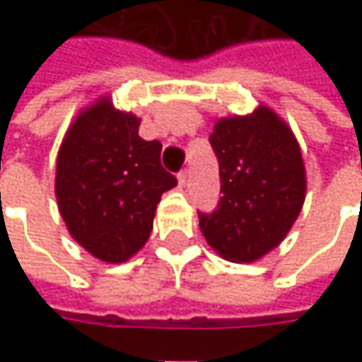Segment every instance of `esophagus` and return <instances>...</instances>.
Returning a JSON list of instances; mask_svg holds the SVG:
<instances>
[{
  "label": "esophagus",
  "mask_w": 362,
  "mask_h": 362,
  "mask_svg": "<svg viewBox=\"0 0 362 362\" xmlns=\"http://www.w3.org/2000/svg\"><path fill=\"white\" fill-rule=\"evenodd\" d=\"M189 180V173L188 170H182L180 174H178V184H180V188H184L186 184H188Z\"/></svg>",
  "instance_id": "34e87169"
}]
</instances>
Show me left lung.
I'll return each mask as SVG.
<instances>
[{
    "label": "left lung",
    "mask_w": 362,
    "mask_h": 362,
    "mask_svg": "<svg viewBox=\"0 0 362 362\" xmlns=\"http://www.w3.org/2000/svg\"><path fill=\"white\" fill-rule=\"evenodd\" d=\"M209 141L223 196L215 211L199 213V228L221 258L252 264L283 243L303 209V153L287 122L264 104L217 119Z\"/></svg>",
    "instance_id": "8db88e82"
}]
</instances>
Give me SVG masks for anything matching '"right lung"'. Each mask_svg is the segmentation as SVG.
<instances>
[{
	"label": "right lung",
	"instance_id": "obj_1",
	"mask_svg": "<svg viewBox=\"0 0 362 362\" xmlns=\"http://www.w3.org/2000/svg\"><path fill=\"white\" fill-rule=\"evenodd\" d=\"M139 124L104 95L75 116L58 151L59 215L75 243L106 264L141 250L160 196L176 186L160 165L163 145L141 139Z\"/></svg>",
	"mask_w": 362,
	"mask_h": 362
}]
</instances>
